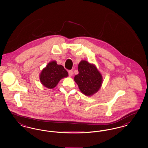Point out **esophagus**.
<instances>
[{"instance_id": "obj_1", "label": "esophagus", "mask_w": 148, "mask_h": 148, "mask_svg": "<svg viewBox=\"0 0 148 148\" xmlns=\"http://www.w3.org/2000/svg\"><path fill=\"white\" fill-rule=\"evenodd\" d=\"M68 74H69V77H72V75L73 74V72L72 71H68Z\"/></svg>"}]
</instances>
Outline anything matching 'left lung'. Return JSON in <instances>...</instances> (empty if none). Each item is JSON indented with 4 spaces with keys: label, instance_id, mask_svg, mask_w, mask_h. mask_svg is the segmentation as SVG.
<instances>
[{
    "label": "left lung",
    "instance_id": "1",
    "mask_svg": "<svg viewBox=\"0 0 148 148\" xmlns=\"http://www.w3.org/2000/svg\"><path fill=\"white\" fill-rule=\"evenodd\" d=\"M79 73L74 80L80 90L87 96L92 95L99 90L102 84V75L97 67L86 60H82L78 65Z\"/></svg>",
    "mask_w": 148,
    "mask_h": 148
}]
</instances>
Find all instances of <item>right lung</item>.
<instances>
[{"instance_id":"right-lung-1","label":"right lung","mask_w":148,"mask_h":148,"mask_svg":"<svg viewBox=\"0 0 148 148\" xmlns=\"http://www.w3.org/2000/svg\"><path fill=\"white\" fill-rule=\"evenodd\" d=\"M68 73L62 65H58L56 61L50 62L42 69L40 80L44 86L53 89L63 77H67Z\"/></svg>"}]
</instances>
